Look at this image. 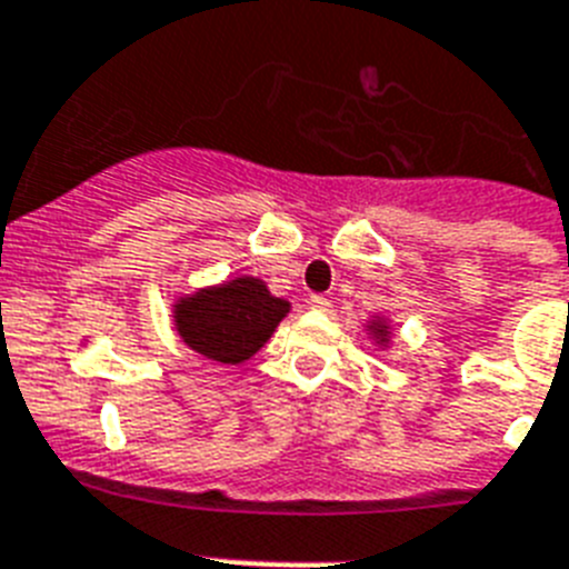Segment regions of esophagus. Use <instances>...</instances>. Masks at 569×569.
<instances>
[{
	"instance_id": "1",
	"label": "esophagus",
	"mask_w": 569,
	"mask_h": 569,
	"mask_svg": "<svg viewBox=\"0 0 569 569\" xmlns=\"http://www.w3.org/2000/svg\"><path fill=\"white\" fill-rule=\"evenodd\" d=\"M308 305L313 310H322V313H328V310H331V299H325V296H319V293H313L308 299Z\"/></svg>"
}]
</instances>
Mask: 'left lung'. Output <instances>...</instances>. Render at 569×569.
Returning a JSON list of instances; mask_svg holds the SVG:
<instances>
[{
  "mask_svg": "<svg viewBox=\"0 0 569 569\" xmlns=\"http://www.w3.org/2000/svg\"><path fill=\"white\" fill-rule=\"evenodd\" d=\"M368 328H371L373 337L380 339V345H382V342H388V325L382 322V319H373V322L368 325Z\"/></svg>",
  "mask_w": 569,
  "mask_h": 569,
  "instance_id": "obj_1",
  "label": "left lung"
}]
</instances>
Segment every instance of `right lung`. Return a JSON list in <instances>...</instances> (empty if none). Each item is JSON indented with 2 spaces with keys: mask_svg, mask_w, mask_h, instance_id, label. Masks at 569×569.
Here are the masks:
<instances>
[{
  "mask_svg": "<svg viewBox=\"0 0 569 569\" xmlns=\"http://www.w3.org/2000/svg\"><path fill=\"white\" fill-rule=\"evenodd\" d=\"M290 302L273 296L261 279L238 276L218 288L183 296L174 305V328L201 357L238 366L261 351Z\"/></svg>",
  "mask_w": 569,
  "mask_h": 569,
  "instance_id": "obj_1",
  "label": "right lung"
}]
</instances>
